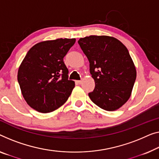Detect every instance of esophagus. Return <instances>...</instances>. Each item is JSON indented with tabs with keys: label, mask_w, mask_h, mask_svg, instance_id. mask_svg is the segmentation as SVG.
Instances as JSON below:
<instances>
[{
	"label": "esophagus",
	"mask_w": 159,
	"mask_h": 159,
	"mask_svg": "<svg viewBox=\"0 0 159 159\" xmlns=\"http://www.w3.org/2000/svg\"><path fill=\"white\" fill-rule=\"evenodd\" d=\"M82 81H83V80H76V82H77V83H78V84H82Z\"/></svg>",
	"instance_id": "1"
}]
</instances>
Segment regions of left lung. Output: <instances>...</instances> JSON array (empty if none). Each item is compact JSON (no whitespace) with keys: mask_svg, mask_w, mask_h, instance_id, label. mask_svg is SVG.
<instances>
[{"mask_svg":"<svg viewBox=\"0 0 159 159\" xmlns=\"http://www.w3.org/2000/svg\"><path fill=\"white\" fill-rule=\"evenodd\" d=\"M78 43L89 61L96 85L89 98L102 109H118L129 99L136 79V67L126 47L108 35H90Z\"/></svg>","mask_w":159,"mask_h":159,"instance_id":"obj_1","label":"left lung"}]
</instances>
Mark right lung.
Masks as SVG:
<instances>
[{"label": "right lung", "instance_id": "add662e5", "mask_svg": "<svg viewBox=\"0 0 159 159\" xmlns=\"http://www.w3.org/2000/svg\"><path fill=\"white\" fill-rule=\"evenodd\" d=\"M75 39L40 42L28 51L18 71L21 93L30 107L50 113L63 105L71 94L75 82L68 80L63 58Z\"/></svg>", "mask_w": 159, "mask_h": 159}]
</instances>
